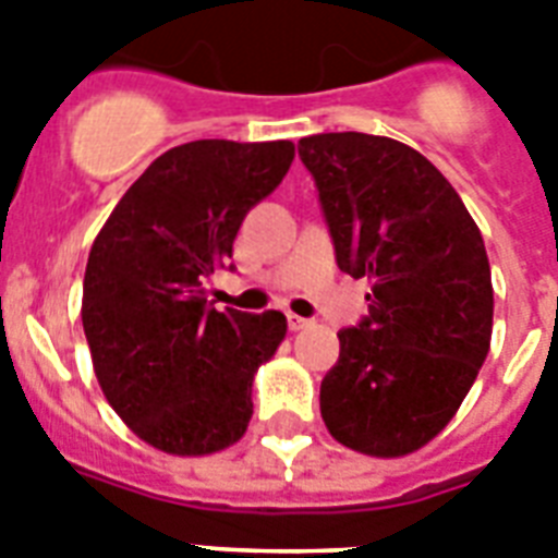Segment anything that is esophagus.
I'll use <instances>...</instances> for the list:
<instances>
[{
    "label": "esophagus",
    "instance_id": "34e87169",
    "mask_svg": "<svg viewBox=\"0 0 558 558\" xmlns=\"http://www.w3.org/2000/svg\"><path fill=\"white\" fill-rule=\"evenodd\" d=\"M287 322H289V330H306V327L313 324L310 318H301V315H295V313H289Z\"/></svg>",
    "mask_w": 558,
    "mask_h": 558
}]
</instances>
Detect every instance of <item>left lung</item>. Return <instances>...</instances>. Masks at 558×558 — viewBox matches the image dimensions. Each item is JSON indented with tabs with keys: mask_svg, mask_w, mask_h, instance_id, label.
I'll return each instance as SVG.
<instances>
[{
	"mask_svg": "<svg viewBox=\"0 0 558 558\" xmlns=\"http://www.w3.org/2000/svg\"><path fill=\"white\" fill-rule=\"evenodd\" d=\"M336 263L371 280L367 315L339 332L322 416L348 449L402 458L449 425L493 339L484 236L449 179L408 144L367 133L298 142Z\"/></svg>",
	"mask_w": 558,
	"mask_h": 558,
	"instance_id": "8db88e82",
	"label": "left lung"
}]
</instances>
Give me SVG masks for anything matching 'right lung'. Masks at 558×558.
<instances>
[{
    "mask_svg": "<svg viewBox=\"0 0 558 558\" xmlns=\"http://www.w3.org/2000/svg\"><path fill=\"white\" fill-rule=\"evenodd\" d=\"M292 142L202 138L161 153L100 228L83 332L104 397L144 442L210 454L252 420V379L287 336L278 310H214L205 280L234 269L245 214L283 182Z\"/></svg>",
    "mask_w": 558,
    "mask_h": 558,
    "instance_id": "1",
    "label": "right lung"
}]
</instances>
